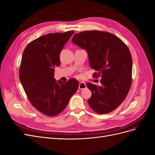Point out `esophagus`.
I'll return each mask as SVG.
<instances>
[{
    "instance_id": "obj_1",
    "label": "esophagus",
    "mask_w": 155,
    "mask_h": 155,
    "mask_svg": "<svg viewBox=\"0 0 155 155\" xmlns=\"http://www.w3.org/2000/svg\"><path fill=\"white\" fill-rule=\"evenodd\" d=\"M86 87H87V85H86L85 83H84V82L79 83V90H83V89L85 88Z\"/></svg>"
}]
</instances>
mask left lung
Listing matches in <instances>:
<instances>
[{"mask_svg":"<svg viewBox=\"0 0 155 155\" xmlns=\"http://www.w3.org/2000/svg\"><path fill=\"white\" fill-rule=\"evenodd\" d=\"M72 43L88 54L91 68L100 76L101 86L87 83L92 92L88 104L98 114L115 110L127 95L132 83L133 60L127 46L118 37L106 31H84L74 34Z\"/></svg>","mask_w":155,"mask_h":155,"instance_id":"obj_1","label":"left lung"}]
</instances>
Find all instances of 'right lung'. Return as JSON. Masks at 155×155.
Returning a JSON list of instances; mask_svg holds the SVG:
<instances>
[{"label":"right lung","mask_w":155,"mask_h":155,"mask_svg":"<svg viewBox=\"0 0 155 155\" xmlns=\"http://www.w3.org/2000/svg\"><path fill=\"white\" fill-rule=\"evenodd\" d=\"M74 31L48 34L27 45L23 51L19 79L32 105L48 116L60 114L79 87L77 79L56 81L54 68L60 54Z\"/></svg>","instance_id":"1"}]
</instances>
